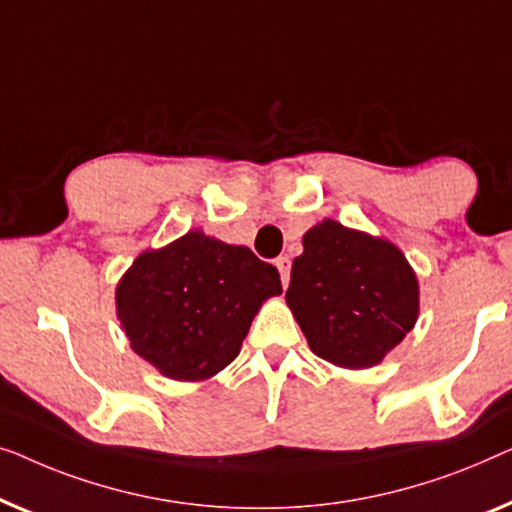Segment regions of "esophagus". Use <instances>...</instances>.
I'll use <instances>...</instances> for the list:
<instances>
[{
    "instance_id": "obj_1",
    "label": "esophagus",
    "mask_w": 512,
    "mask_h": 512,
    "mask_svg": "<svg viewBox=\"0 0 512 512\" xmlns=\"http://www.w3.org/2000/svg\"><path fill=\"white\" fill-rule=\"evenodd\" d=\"M290 257H278L276 259V269L280 273V283H283V287H287V283H290Z\"/></svg>"
}]
</instances>
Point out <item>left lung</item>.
Wrapping results in <instances>:
<instances>
[{"label": "left lung", "mask_w": 512, "mask_h": 512, "mask_svg": "<svg viewBox=\"0 0 512 512\" xmlns=\"http://www.w3.org/2000/svg\"><path fill=\"white\" fill-rule=\"evenodd\" d=\"M285 301L308 348L341 369L380 364L415 327L420 283L383 236L322 220L304 234Z\"/></svg>", "instance_id": "8db88e82"}]
</instances>
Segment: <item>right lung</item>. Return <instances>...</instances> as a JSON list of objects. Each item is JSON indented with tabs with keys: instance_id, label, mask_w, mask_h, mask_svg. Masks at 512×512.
Segmentation results:
<instances>
[{
	"instance_id": "add662e5",
	"label": "right lung",
	"mask_w": 512,
	"mask_h": 512,
	"mask_svg": "<svg viewBox=\"0 0 512 512\" xmlns=\"http://www.w3.org/2000/svg\"><path fill=\"white\" fill-rule=\"evenodd\" d=\"M280 292L276 266L190 229L134 259L115 287V313L136 355L197 383L234 362L259 308Z\"/></svg>"
}]
</instances>
